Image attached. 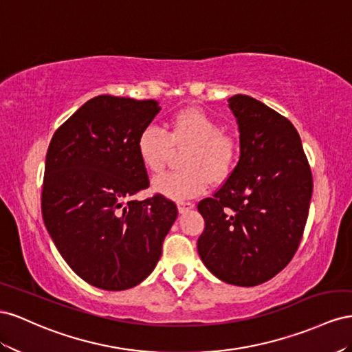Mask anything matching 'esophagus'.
<instances>
[{
    "label": "esophagus",
    "mask_w": 352,
    "mask_h": 352,
    "mask_svg": "<svg viewBox=\"0 0 352 352\" xmlns=\"http://www.w3.org/2000/svg\"><path fill=\"white\" fill-rule=\"evenodd\" d=\"M177 208L179 210V214H184V212H187V210L193 209L195 204H192V202H177Z\"/></svg>",
    "instance_id": "obj_1"
}]
</instances>
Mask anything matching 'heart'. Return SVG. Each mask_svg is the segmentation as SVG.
Masks as SVG:
<instances>
[{
	"mask_svg": "<svg viewBox=\"0 0 352 352\" xmlns=\"http://www.w3.org/2000/svg\"><path fill=\"white\" fill-rule=\"evenodd\" d=\"M223 125L204 110L184 109L169 119L168 129L147 125L137 138V153L152 175L164 173L174 147H190L179 173L157 178L153 188L170 199L193 197L204 192L208 179L219 183L232 173L237 144L223 133Z\"/></svg>",
	"mask_w": 352,
	"mask_h": 352,
	"instance_id": "b5f03b06",
	"label": "heart"
}]
</instances>
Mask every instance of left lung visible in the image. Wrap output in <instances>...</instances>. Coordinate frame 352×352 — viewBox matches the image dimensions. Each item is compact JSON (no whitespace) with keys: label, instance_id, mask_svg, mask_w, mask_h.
Returning <instances> with one entry per match:
<instances>
[{"label":"left lung","instance_id":"8db88e82","mask_svg":"<svg viewBox=\"0 0 352 352\" xmlns=\"http://www.w3.org/2000/svg\"><path fill=\"white\" fill-rule=\"evenodd\" d=\"M240 133L233 173L197 210L205 230L197 252L219 280L256 286L294 258L308 218L313 175L300 137L289 119L259 100L228 98Z\"/></svg>","mask_w":352,"mask_h":352}]
</instances>
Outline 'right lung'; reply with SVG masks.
<instances>
[{
    "mask_svg": "<svg viewBox=\"0 0 352 352\" xmlns=\"http://www.w3.org/2000/svg\"><path fill=\"white\" fill-rule=\"evenodd\" d=\"M156 100L97 96L50 142L41 195L44 224L75 273L104 290L134 287L152 273L177 219L174 202L148 187L137 138L159 113Z\"/></svg>",
    "mask_w": 352,
    "mask_h": 352,
    "instance_id": "add662e5",
    "label": "right lung"
}]
</instances>
